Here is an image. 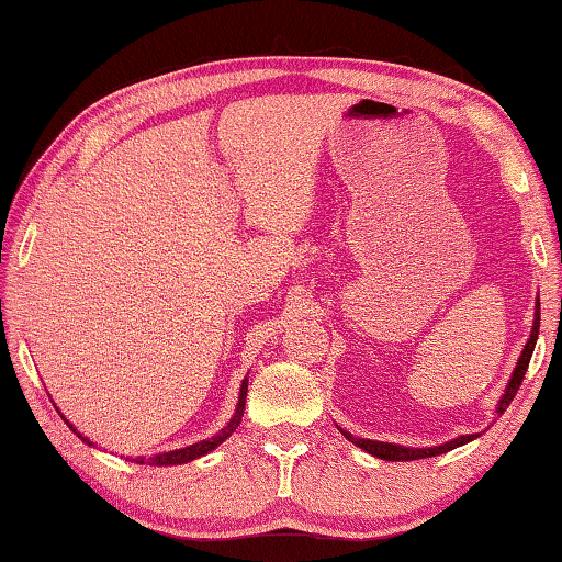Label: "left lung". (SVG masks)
Masks as SVG:
<instances>
[{
  "label": "left lung",
  "instance_id": "obj_1",
  "mask_svg": "<svg viewBox=\"0 0 562 562\" xmlns=\"http://www.w3.org/2000/svg\"><path fill=\"white\" fill-rule=\"evenodd\" d=\"M538 329H540V300L536 302V319H532V331H530L528 345H526V349H522V355H520L518 364H516V372H513L510 382H508L506 394L501 396V402H498V406H496V412H498V414L506 412V408L510 406L513 398H516V394H518V389H520V384H522V376H526V372H528V364H530L532 349H536ZM341 434H345L351 443H357L359 449H364L367 453H372V456H376V459H384V461H416V459H431V456L446 453V451L456 449V446H463V443H469V441H473V439H475V436L471 434V436H459V439H453V441L443 443V446H434V449H406V446H396V443L357 439V436H351V434H347V431H341Z\"/></svg>",
  "mask_w": 562,
  "mask_h": 562
}]
</instances>
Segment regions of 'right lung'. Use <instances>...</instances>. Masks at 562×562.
I'll list each match as a JSON object with an SVG mask.
<instances>
[{
	"label": "right lung",
	"mask_w": 562,
	"mask_h": 562,
	"mask_svg": "<svg viewBox=\"0 0 562 562\" xmlns=\"http://www.w3.org/2000/svg\"><path fill=\"white\" fill-rule=\"evenodd\" d=\"M245 398H247V379L243 382V386H240V398H237V408H235V416H233V422L225 426V429L221 431V434H215L213 439H207V441H201V443H193V446H186V449H176V451H168V453H158V456H154V459H131V461H136V463H150V465H173V463H188V461H193V459H198V456H205V453H211L215 446H221L227 436H231L237 426H240V422H243V414H245ZM71 426V424H69ZM74 429V426H71ZM76 431V429H74ZM81 436V434H79ZM83 439V436H81ZM87 441V439H83Z\"/></svg>",
	"instance_id": "obj_1"
}]
</instances>
